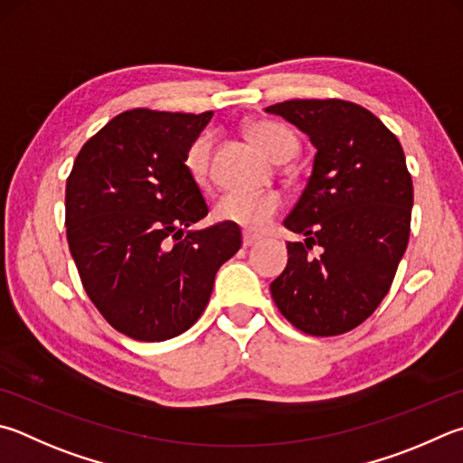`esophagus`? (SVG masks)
I'll return each instance as SVG.
<instances>
[{
	"mask_svg": "<svg viewBox=\"0 0 463 463\" xmlns=\"http://www.w3.org/2000/svg\"><path fill=\"white\" fill-rule=\"evenodd\" d=\"M257 241H259V237H255V234L242 232V247H253Z\"/></svg>",
	"mask_w": 463,
	"mask_h": 463,
	"instance_id": "obj_1",
	"label": "esophagus"
}]
</instances>
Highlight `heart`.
<instances>
[{
    "mask_svg": "<svg viewBox=\"0 0 463 463\" xmlns=\"http://www.w3.org/2000/svg\"><path fill=\"white\" fill-rule=\"evenodd\" d=\"M250 141L259 146L275 162H285L296 156L298 139L285 125L259 119L247 128ZM210 157H213V136L203 133L188 146L184 154V167L198 186H204L210 178ZM281 196L275 192H259V194H242L229 192L221 196L214 206V216L222 222L237 224L241 229L259 232L273 221L281 210Z\"/></svg>",
    "mask_w": 463,
    "mask_h": 463,
    "instance_id": "obj_1",
    "label": "heart"
}]
</instances>
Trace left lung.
<instances>
[{
	"label": "left lung",
	"instance_id": "obj_1",
	"mask_svg": "<svg viewBox=\"0 0 463 463\" xmlns=\"http://www.w3.org/2000/svg\"><path fill=\"white\" fill-rule=\"evenodd\" d=\"M269 113L307 133L317 154L283 224L288 267L271 283L281 316L309 335H340L371 317L405 255L413 180L397 136L342 99H293Z\"/></svg>",
	"mask_w": 463,
	"mask_h": 463
}]
</instances>
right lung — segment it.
I'll use <instances>...</instances> for the list:
<instances>
[{
	"label": "right lung",
	"instance_id": "add662e5",
	"mask_svg": "<svg viewBox=\"0 0 463 463\" xmlns=\"http://www.w3.org/2000/svg\"><path fill=\"white\" fill-rule=\"evenodd\" d=\"M210 117L125 111L80 147L66 180V239L82 288L133 340L186 332L204 312L218 267L242 245L231 222L184 234L208 214L184 154Z\"/></svg>",
	"mask_w": 463,
	"mask_h": 463
}]
</instances>
